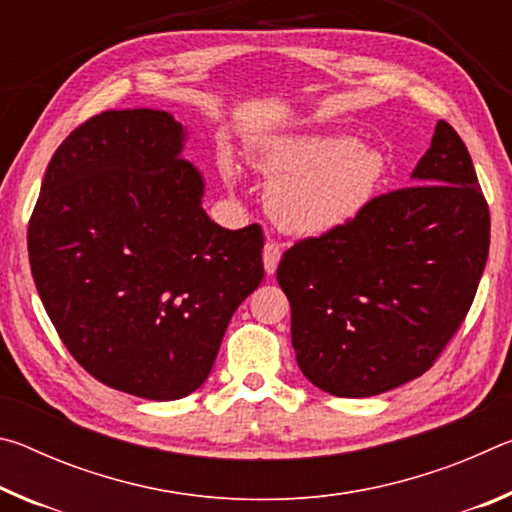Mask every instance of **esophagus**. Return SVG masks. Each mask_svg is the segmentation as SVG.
Here are the masks:
<instances>
[{
    "label": "esophagus",
    "instance_id": "1",
    "mask_svg": "<svg viewBox=\"0 0 512 512\" xmlns=\"http://www.w3.org/2000/svg\"><path fill=\"white\" fill-rule=\"evenodd\" d=\"M280 257H282V248L277 246L275 241H266V246H264V271L268 275H273L277 271Z\"/></svg>",
    "mask_w": 512,
    "mask_h": 512
}]
</instances>
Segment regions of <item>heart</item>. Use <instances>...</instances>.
<instances>
[{
  "label": "heart",
  "mask_w": 512,
  "mask_h": 512,
  "mask_svg": "<svg viewBox=\"0 0 512 512\" xmlns=\"http://www.w3.org/2000/svg\"><path fill=\"white\" fill-rule=\"evenodd\" d=\"M253 167L268 180L266 205L282 230L320 237L366 212L386 176L384 153L341 133L266 137ZM225 176L232 167L225 164Z\"/></svg>",
  "instance_id": "obj_1"
}]
</instances>
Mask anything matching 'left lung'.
Wrapping results in <instances>:
<instances>
[{"mask_svg":"<svg viewBox=\"0 0 512 512\" xmlns=\"http://www.w3.org/2000/svg\"><path fill=\"white\" fill-rule=\"evenodd\" d=\"M411 180L345 228L298 241L277 266L298 366L329 395L372 397L420 377L470 311L490 212L447 121Z\"/></svg>","mask_w":512,"mask_h":512,"instance_id":"left-lung-1","label":"left lung"}]
</instances>
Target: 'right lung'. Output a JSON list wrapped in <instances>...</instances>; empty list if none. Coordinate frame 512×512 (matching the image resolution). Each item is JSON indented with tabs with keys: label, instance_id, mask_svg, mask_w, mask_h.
<instances>
[{
	"label": "right lung",
	"instance_id": "add662e5",
	"mask_svg": "<svg viewBox=\"0 0 512 512\" xmlns=\"http://www.w3.org/2000/svg\"><path fill=\"white\" fill-rule=\"evenodd\" d=\"M164 110H108L58 146L29 221L42 305L94 379L180 400L210 375L232 314L264 280L257 223L225 230Z\"/></svg>",
	"mask_w": 512,
	"mask_h": 512
}]
</instances>
